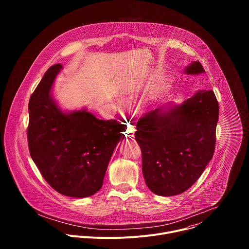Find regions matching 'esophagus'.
<instances>
[{
	"label": "esophagus",
	"instance_id": "1",
	"mask_svg": "<svg viewBox=\"0 0 249 249\" xmlns=\"http://www.w3.org/2000/svg\"><path fill=\"white\" fill-rule=\"evenodd\" d=\"M134 133H135V127L128 124L127 127H126V136L131 138V137H134Z\"/></svg>",
	"mask_w": 249,
	"mask_h": 249
}]
</instances>
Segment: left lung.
Here are the masks:
<instances>
[{
  "label": "left lung",
  "instance_id": "left-lung-1",
  "mask_svg": "<svg viewBox=\"0 0 249 249\" xmlns=\"http://www.w3.org/2000/svg\"><path fill=\"white\" fill-rule=\"evenodd\" d=\"M187 74L205 73L200 62ZM219 103L213 90H199L179 106L149 111L137 122L142 170L149 189L174 196L189 189L212 160L216 147Z\"/></svg>",
  "mask_w": 249,
  "mask_h": 249
}]
</instances>
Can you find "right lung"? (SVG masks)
I'll list each match as a JSON object with an SVG mask.
<instances>
[{
  "instance_id": "add662e5",
  "label": "right lung",
  "mask_w": 249,
  "mask_h": 249,
  "mask_svg": "<svg viewBox=\"0 0 249 249\" xmlns=\"http://www.w3.org/2000/svg\"><path fill=\"white\" fill-rule=\"evenodd\" d=\"M62 66H51L30 96L28 149L43 178L57 192L89 197L102 186L124 126L100 120L86 109L64 113L50 95Z\"/></svg>"
}]
</instances>
